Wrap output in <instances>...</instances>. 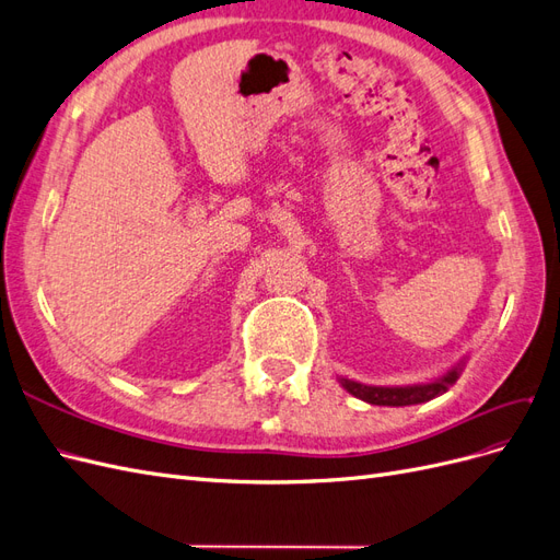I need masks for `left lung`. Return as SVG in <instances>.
<instances>
[{
  "label": "left lung",
  "instance_id": "left-lung-1",
  "mask_svg": "<svg viewBox=\"0 0 560 560\" xmlns=\"http://www.w3.org/2000/svg\"><path fill=\"white\" fill-rule=\"evenodd\" d=\"M463 366L465 360L457 362L453 369H448L446 374L436 376L428 383H418V385H393V387H385V385H364L358 381H350L338 376V383H341L352 397H358L366 404H376V406H411V404H422V401H430L439 395L448 393V387L460 378L463 374Z\"/></svg>",
  "mask_w": 560,
  "mask_h": 560
}]
</instances>
